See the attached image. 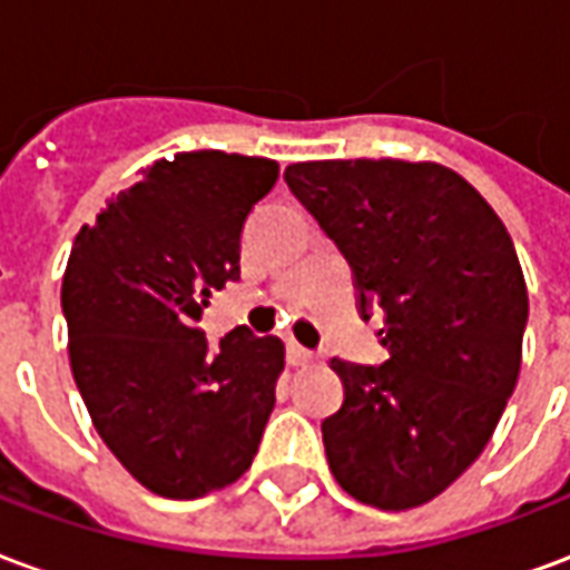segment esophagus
Instances as JSON below:
<instances>
[{"mask_svg": "<svg viewBox=\"0 0 570 570\" xmlns=\"http://www.w3.org/2000/svg\"><path fill=\"white\" fill-rule=\"evenodd\" d=\"M311 360H314V354H311L308 347H302L298 342H289V345H286V363H289V366H308Z\"/></svg>", "mask_w": 570, "mask_h": 570, "instance_id": "34e87169", "label": "esophagus"}]
</instances>
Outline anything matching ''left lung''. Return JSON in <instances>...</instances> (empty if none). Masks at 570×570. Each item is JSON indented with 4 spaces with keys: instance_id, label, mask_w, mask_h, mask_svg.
Segmentation results:
<instances>
[{
    "instance_id": "8db88e82",
    "label": "left lung",
    "mask_w": 570,
    "mask_h": 570,
    "mask_svg": "<svg viewBox=\"0 0 570 570\" xmlns=\"http://www.w3.org/2000/svg\"><path fill=\"white\" fill-rule=\"evenodd\" d=\"M289 191L384 311L382 366L333 360L323 421L335 482L379 510L433 501L476 461L522 366L528 289L513 237L476 188L433 161H302Z\"/></svg>"
}]
</instances>
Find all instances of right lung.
Instances as JSON below:
<instances>
[{
  "mask_svg": "<svg viewBox=\"0 0 570 570\" xmlns=\"http://www.w3.org/2000/svg\"><path fill=\"white\" fill-rule=\"evenodd\" d=\"M274 183L268 158L179 151L81 225L69 253L72 379L109 452L161 498L244 476L272 415L284 342L237 326L210 351L195 323L240 277V232Z\"/></svg>",
  "mask_w": 570,
  "mask_h": 570,
  "instance_id": "right-lung-1",
  "label": "right lung"
}]
</instances>
